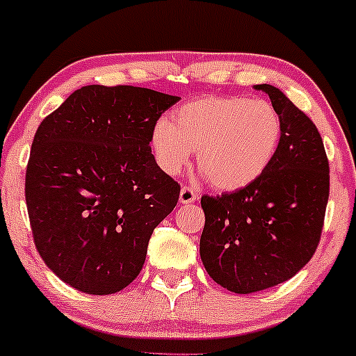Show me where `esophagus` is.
Here are the masks:
<instances>
[{
    "mask_svg": "<svg viewBox=\"0 0 356 356\" xmlns=\"http://www.w3.org/2000/svg\"><path fill=\"white\" fill-rule=\"evenodd\" d=\"M197 201V192H194L191 187H182L179 194V202L181 204H192Z\"/></svg>",
    "mask_w": 356,
    "mask_h": 356,
    "instance_id": "esophagus-1",
    "label": "esophagus"
}]
</instances>
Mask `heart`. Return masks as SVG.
Segmentation results:
<instances>
[{
  "label": "heart",
  "instance_id": "heart-1",
  "mask_svg": "<svg viewBox=\"0 0 356 356\" xmlns=\"http://www.w3.org/2000/svg\"><path fill=\"white\" fill-rule=\"evenodd\" d=\"M283 137V120L268 100L202 97L179 105L170 125L159 122L150 134L155 162L177 175L195 152L197 169L216 189L241 191L271 165Z\"/></svg>",
  "mask_w": 356,
  "mask_h": 356
}]
</instances>
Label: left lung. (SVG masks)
<instances>
[{
  "mask_svg": "<svg viewBox=\"0 0 356 356\" xmlns=\"http://www.w3.org/2000/svg\"><path fill=\"white\" fill-rule=\"evenodd\" d=\"M283 120L271 165L251 186L204 195L201 259L216 283L238 295L293 277L320 243L330 195V167L316 125L280 88L257 85Z\"/></svg>",
  "mask_w": 356,
  "mask_h": 356,
  "instance_id": "1",
  "label": "left lung"
}]
</instances>
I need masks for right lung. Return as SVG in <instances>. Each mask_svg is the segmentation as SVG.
Returning <instances> with one entry per match:
<instances>
[{"label":"right lung","mask_w":356,"mask_h":356,"mask_svg":"<svg viewBox=\"0 0 356 356\" xmlns=\"http://www.w3.org/2000/svg\"><path fill=\"white\" fill-rule=\"evenodd\" d=\"M175 102L150 88L88 85L40 124L24 195L36 249L63 283L112 295L138 276L181 192L149 147Z\"/></svg>","instance_id":"add662e5"}]
</instances>
